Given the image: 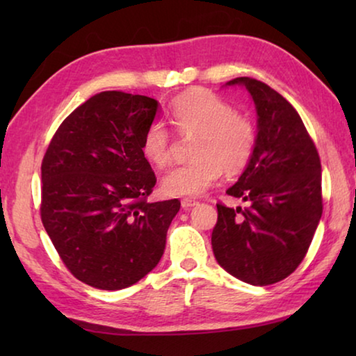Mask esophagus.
I'll return each instance as SVG.
<instances>
[{
	"label": "esophagus",
	"mask_w": 356,
	"mask_h": 356,
	"mask_svg": "<svg viewBox=\"0 0 356 356\" xmlns=\"http://www.w3.org/2000/svg\"><path fill=\"white\" fill-rule=\"evenodd\" d=\"M196 204H197V201L193 200V197H184V200H182V207H184V209L195 207Z\"/></svg>",
	"instance_id": "esophagus-1"
}]
</instances>
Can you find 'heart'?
<instances>
[{
	"label": "heart",
	"instance_id": "obj_1",
	"mask_svg": "<svg viewBox=\"0 0 356 356\" xmlns=\"http://www.w3.org/2000/svg\"><path fill=\"white\" fill-rule=\"evenodd\" d=\"M170 122L180 136H193V159L174 168L161 180L170 196L202 195L222 170L242 171L256 149V127L250 118L234 111L232 105L206 89L185 92L170 106ZM172 135L166 125L155 120L144 131L143 154L150 163L165 168L171 161Z\"/></svg>",
	"mask_w": 356,
	"mask_h": 356
}]
</instances>
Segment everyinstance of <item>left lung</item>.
I'll list each match as a JSON object with an SVG mask.
<instances>
[{
    "label": "left lung",
    "instance_id": "1",
    "mask_svg": "<svg viewBox=\"0 0 356 356\" xmlns=\"http://www.w3.org/2000/svg\"><path fill=\"white\" fill-rule=\"evenodd\" d=\"M257 110V141L245 172L226 193L250 207L218 202L212 232L215 259L252 286L275 284L297 270L321 221L322 166L297 110L254 78L238 76Z\"/></svg>",
    "mask_w": 356,
    "mask_h": 356
}]
</instances>
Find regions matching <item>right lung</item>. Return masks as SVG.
<instances>
[{
    "instance_id": "obj_1",
    "label": "right lung",
    "mask_w": 356,
    "mask_h": 356,
    "mask_svg": "<svg viewBox=\"0 0 356 356\" xmlns=\"http://www.w3.org/2000/svg\"><path fill=\"white\" fill-rule=\"evenodd\" d=\"M156 100L104 91L59 125L42 160L40 218L76 280L119 291L163 256L179 200L149 202L156 177L143 136Z\"/></svg>"
}]
</instances>
